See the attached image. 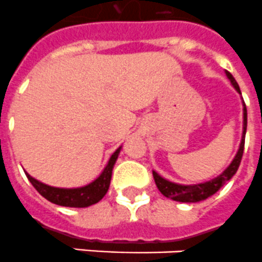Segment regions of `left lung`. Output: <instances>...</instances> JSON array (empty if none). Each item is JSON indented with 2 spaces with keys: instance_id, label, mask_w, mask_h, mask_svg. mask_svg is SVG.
<instances>
[{
  "instance_id": "1",
  "label": "left lung",
  "mask_w": 262,
  "mask_h": 262,
  "mask_svg": "<svg viewBox=\"0 0 262 262\" xmlns=\"http://www.w3.org/2000/svg\"><path fill=\"white\" fill-rule=\"evenodd\" d=\"M226 76H228V78L230 80V82L233 83V86L236 88L237 92L241 93L238 83L236 82L234 77H233L229 72H226ZM247 106H245V102H244V132L243 138H241V144H239V149L238 151H237L234 160L232 161V164H230L219 177L213 179L212 181L199 184V185H179V184H173V182L168 181V180L162 179L161 176H158L157 173L153 172V179H155V182L156 185H157L158 190H160L165 197L180 202H199L202 201V200H206L212 194H214L219 189L223 188L224 184H225L226 181H229L233 176L236 174L237 169H238L239 162H241V158H243L244 155L245 133H247Z\"/></svg>"
}]
</instances>
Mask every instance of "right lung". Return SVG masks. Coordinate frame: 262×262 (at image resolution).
<instances>
[{
  "mask_svg": "<svg viewBox=\"0 0 262 262\" xmlns=\"http://www.w3.org/2000/svg\"><path fill=\"white\" fill-rule=\"evenodd\" d=\"M120 149L114 151L112 155L111 160L105 166L104 172L101 173L97 180H94L92 184L82 188L77 189H61V188H53V186L46 185L42 182L37 181L33 179L32 176L26 173V177L32 182V185L36 188L39 194L45 197L48 201L61 206H70V208H86V206L97 204L105 194H106L109 185H111L112 179V170H113L114 162L117 160Z\"/></svg>",
  "mask_w": 262,
  "mask_h": 262,
  "instance_id": "add662e5",
  "label": "right lung"
}]
</instances>
